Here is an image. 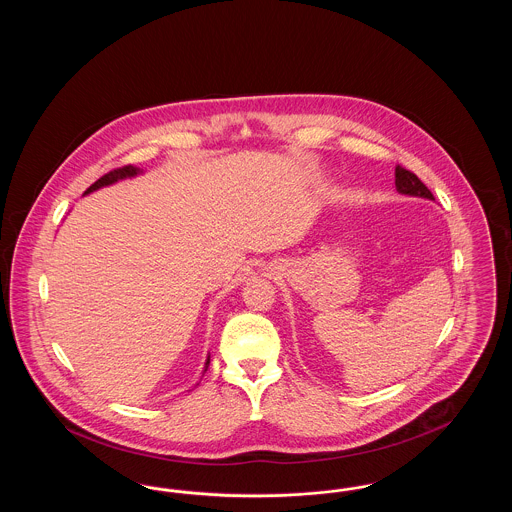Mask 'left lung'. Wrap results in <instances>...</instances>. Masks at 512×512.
<instances>
[{"instance_id":"left-lung-1","label":"left lung","mask_w":512,"mask_h":512,"mask_svg":"<svg viewBox=\"0 0 512 512\" xmlns=\"http://www.w3.org/2000/svg\"><path fill=\"white\" fill-rule=\"evenodd\" d=\"M395 188L399 194L414 195V197H424V199H434L432 192L422 184V180L403 167H395Z\"/></svg>"}]
</instances>
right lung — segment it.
<instances>
[{"label":"right lung","mask_w":512,"mask_h":512,"mask_svg":"<svg viewBox=\"0 0 512 512\" xmlns=\"http://www.w3.org/2000/svg\"><path fill=\"white\" fill-rule=\"evenodd\" d=\"M142 169H138V167H132V165H128V167H122V169H117V171L107 172L105 176H101L99 180H96L84 195L92 194V192H96L99 188H105V186H111V184H115V182H119V180H124V178H134V176H138V174H142ZM209 361H211V355H207V361H205V370L209 368ZM203 370V372H205Z\"/></svg>","instance_id":"obj_1"}]
</instances>
